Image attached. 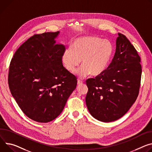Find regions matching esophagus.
I'll use <instances>...</instances> for the list:
<instances>
[{"instance_id": "esophagus-1", "label": "esophagus", "mask_w": 152, "mask_h": 152, "mask_svg": "<svg viewBox=\"0 0 152 152\" xmlns=\"http://www.w3.org/2000/svg\"><path fill=\"white\" fill-rule=\"evenodd\" d=\"M82 83H83V82H82V80H77V85H80V84H82Z\"/></svg>"}]
</instances>
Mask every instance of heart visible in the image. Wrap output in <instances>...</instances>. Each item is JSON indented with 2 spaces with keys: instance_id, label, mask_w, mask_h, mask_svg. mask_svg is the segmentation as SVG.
Instances as JSON below:
<instances>
[{
  "instance_id": "obj_1",
  "label": "heart",
  "mask_w": 152,
  "mask_h": 152,
  "mask_svg": "<svg viewBox=\"0 0 152 152\" xmlns=\"http://www.w3.org/2000/svg\"><path fill=\"white\" fill-rule=\"evenodd\" d=\"M113 53V47L108 40L87 36L76 39L71 48L64 50L62 61L66 70L74 72L81 61L82 65L76 74L81 78L91 74L98 76L107 69Z\"/></svg>"
}]
</instances>
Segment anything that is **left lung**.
Returning a JSON list of instances; mask_svg holds the SVG:
<instances>
[{"label":"left lung","instance_id":"obj_1","mask_svg":"<svg viewBox=\"0 0 152 152\" xmlns=\"http://www.w3.org/2000/svg\"><path fill=\"white\" fill-rule=\"evenodd\" d=\"M115 56L101 75L86 80V102L90 114L104 122L125 115L139 94L141 58L126 36L118 33Z\"/></svg>","mask_w":152,"mask_h":152}]
</instances>
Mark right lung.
<instances>
[{"instance_id": "1", "label": "right lung", "mask_w": 152, "mask_h": 152, "mask_svg": "<svg viewBox=\"0 0 152 152\" xmlns=\"http://www.w3.org/2000/svg\"><path fill=\"white\" fill-rule=\"evenodd\" d=\"M59 31L34 34L20 46L12 58L8 84L24 114L48 122L62 112L76 87V76L62 65V44H56Z\"/></svg>"}]
</instances>
